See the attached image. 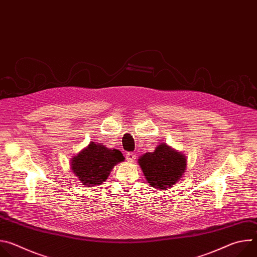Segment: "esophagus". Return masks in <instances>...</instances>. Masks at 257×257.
Masks as SVG:
<instances>
[{"instance_id": "obj_1", "label": "esophagus", "mask_w": 257, "mask_h": 257, "mask_svg": "<svg viewBox=\"0 0 257 257\" xmlns=\"http://www.w3.org/2000/svg\"><path fill=\"white\" fill-rule=\"evenodd\" d=\"M126 159L129 162H134L135 159H136V154L135 153H127L126 154Z\"/></svg>"}]
</instances>
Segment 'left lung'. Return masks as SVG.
Segmentation results:
<instances>
[{
  "instance_id": "8db88e82",
  "label": "left lung",
  "mask_w": 257,
  "mask_h": 257,
  "mask_svg": "<svg viewBox=\"0 0 257 257\" xmlns=\"http://www.w3.org/2000/svg\"><path fill=\"white\" fill-rule=\"evenodd\" d=\"M150 184L159 189L172 187L186 169V158L161 144L154 153H146L138 161Z\"/></svg>"
}]
</instances>
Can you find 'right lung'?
<instances>
[{
	"instance_id": "1",
	"label": "right lung",
	"mask_w": 257,
	"mask_h": 257,
	"mask_svg": "<svg viewBox=\"0 0 257 257\" xmlns=\"http://www.w3.org/2000/svg\"><path fill=\"white\" fill-rule=\"evenodd\" d=\"M124 157L118 150L105 149L103 144L90 142L85 150L71 161V168L83 185H99Z\"/></svg>"
}]
</instances>
